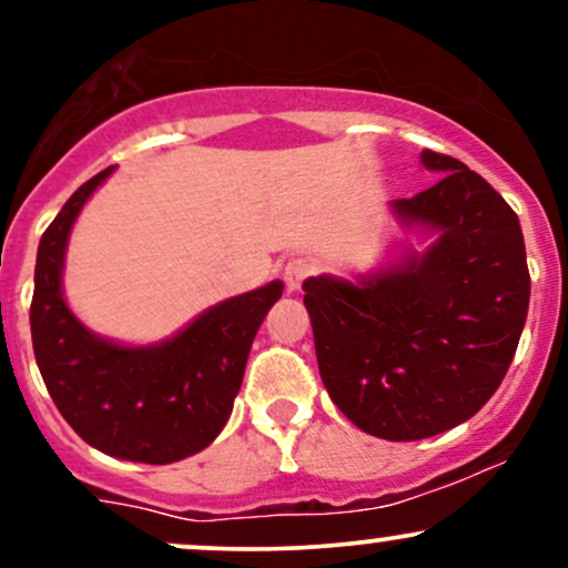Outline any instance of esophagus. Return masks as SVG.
<instances>
[{
    "label": "esophagus",
    "instance_id": "esophagus-1",
    "mask_svg": "<svg viewBox=\"0 0 568 568\" xmlns=\"http://www.w3.org/2000/svg\"><path fill=\"white\" fill-rule=\"evenodd\" d=\"M312 275V264L306 258H291L288 264L283 266V280H285V288L288 291H298L306 277Z\"/></svg>",
    "mask_w": 568,
    "mask_h": 568
}]
</instances>
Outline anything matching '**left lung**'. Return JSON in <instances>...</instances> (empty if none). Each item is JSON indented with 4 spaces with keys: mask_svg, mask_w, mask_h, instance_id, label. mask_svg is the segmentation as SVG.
<instances>
[{
    "mask_svg": "<svg viewBox=\"0 0 568 568\" xmlns=\"http://www.w3.org/2000/svg\"><path fill=\"white\" fill-rule=\"evenodd\" d=\"M438 184L389 213L433 234L355 280H304L317 368L331 400L363 433L422 440L486 406L518 349L531 277L518 216L501 194L446 154L422 152Z\"/></svg>",
    "mask_w": 568,
    "mask_h": 568,
    "instance_id": "8db88e82",
    "label": "left lung"
}]
</instances>
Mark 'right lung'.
Returning <instances> with one entry per match:
<instances>
[{
	"instance_id": "obj_1",
	"label": "right lung",
	"mask_w": 568,
	"mask_h": 568,
	"mask_svg": "<svg viewBox=\"0 0 568 568\" xmlns=\"http://www.w3.org/2000/svg\"><path fill=\"white\" fill-rule=\"evenodd\" d=\"M112 171L77 189L39 240L31 342L44 387L84 443L116 459L171 465L224 429L247 352L283 283L226 298L158 344L130 347L95 336L63 298V262L71 226Z\"/></svg>"
}]
</instances>
